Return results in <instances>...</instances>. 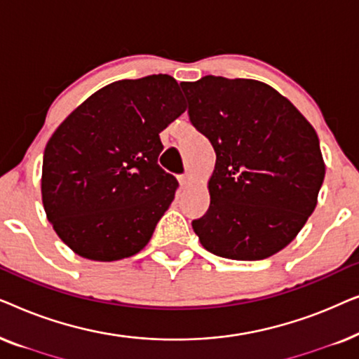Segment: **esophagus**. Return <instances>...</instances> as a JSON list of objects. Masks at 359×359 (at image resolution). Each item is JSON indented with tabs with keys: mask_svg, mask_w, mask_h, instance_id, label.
I'll list each match as a JSON object with an SVG mask.
<instances>
[{
	"mask_svg": "<svg viewBox=\"0 0 359 359\" xmlns=\"http://www.w3.org/2000/svg\"><path fill=\"white\" fill-rule=\"evenodd\" d=\"M194 178L191 175H183V176H178V183L181 188H186V186H189L191 183H193Z\"/></svg>",
	"mask_w": 359,
	"mask_h": 359,
	"instance_id": "1",
	"label": "esophagus"
}]
</instances>
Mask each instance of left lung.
<instances>
[{
  "label": "left lung",
  "mask_w": 359,
  "mask_h": 359,
  "mask_svg": "<svg viewBox=\"0 0 359 359\" xmlns=\"http://www.w3.org/2000/svg\"><path fill=\"white\" fill-rule=\"evenodd\" d=\"M215 166L193 229L208 252L257 262L287 247L317 205L325 163L317 132L266 83L208 75L181 83Z\"/></svg>",
  "instance_id": "obj_1"
}]
</instances>
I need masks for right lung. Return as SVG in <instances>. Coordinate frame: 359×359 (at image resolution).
I'll list each match as a JSON object with an SVG mask.
<instances>
[{
	"mask_svg": "<svg viewBox=\"0 0 359 359\" xmlns=\"http://www.w3.org/2000/svg\"><path fill=\"white\" fill-rule=\"evenodd\" d=\"M186 111L170 75L121 80L83 101L53 132L42 161V204L62 242L83 258L139 253L175 199L160 168V132Z\"/></svg>",
	"mask_w": 359,
	"mask_h": 359,
	"instance_id": "obj_1",
	"label": "right lung"
}]
</instances>
